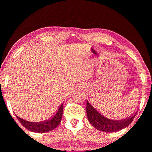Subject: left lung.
Masks as SVG:
<instances>
[{"mask_svg":"<svg viewBox=\"0 0 152 152\" xmlns=\"http://www.w3.org/2000/svg\"><path fill=\"white\" fill-rule=\"evenodd\" d=\"M86 113L89 122L95 128L105 132H115L127 127L135 118L132 115L121 120H111L100 115L88 102L86 103Z\"/></svg>","mask_w":152,"mask_h":152,"instance_id":"left-lung-1","label":"left lung"}]
</instances>
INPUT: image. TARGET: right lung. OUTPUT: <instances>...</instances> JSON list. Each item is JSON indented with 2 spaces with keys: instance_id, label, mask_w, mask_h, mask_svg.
Returning a JSON list of instances; mask_svg holds the SVG:
<instances>
[{
  "instance_id": "1",
  "label": "right lung",
  "mask_w": 152,
  "mask_h": 152,
  "mask_svg": "<svg viewBox=\"0 0 152 152\" xmlns=\"http://www.w3.org/2000/svg\"><path fill=\"white\" fill-rule=\"evenodd\" d=\"M62 114H63V104L60 106L58 108L57 113L56 115L53 117V118L51 120H48L47 121L40 122H31L26 121L23 119L20 118L19 117H17L18 120H19L21 125L24 127L28 129V130L34 132H47L52 129H55L57 126L59 125L60 122L61 120Z\"/></svg>"
}]
</instances>
